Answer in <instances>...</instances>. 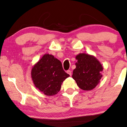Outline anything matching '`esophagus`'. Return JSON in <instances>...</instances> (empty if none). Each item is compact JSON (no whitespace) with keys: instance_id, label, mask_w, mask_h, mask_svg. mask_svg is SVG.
<instances>
[{"instance_id":"obj_1","label":"esophagus","mask_w":127,"mask_h":127,"mask_svg":"<svg viewBox=\"0 0 127 127\" xmlns=\"http://www.w3.org/2000/svg\"><path fill=\"white\" fill-rule=\"evenodd\" d=\"M66 73H67V74H69V75L70 76H71V75H72V72H71V70H67V71H66Z\"/></svg>"}]
</instances>
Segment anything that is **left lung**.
Listing matches in <instances>:
<instances>
[{"instance_id":"left-lung-1","label":"left lung","mask_w":127,"mask_h":127,"mask_svg":"<svg viewBox=\"0 0 127 127\" xmlns=\"http://www.w3.org/2000/svg\"><path fill=\"white\" fill-rule=\"evenodd\" d=\"M76 60L77 62L72 78L81 89H93L99 83L103 76V66L96 57L88 54H79L76 56Z\"/></svg>"}]
</instances>
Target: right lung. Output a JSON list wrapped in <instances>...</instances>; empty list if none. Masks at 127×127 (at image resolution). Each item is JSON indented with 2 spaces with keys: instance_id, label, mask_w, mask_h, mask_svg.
<instances>
[{
  "instance_id": "obj_1",
  "label": "right lung",
  "mask_w": 127,
  "mask_h": 127,
  "mask_svg": "<svg viewBox=\"0 0 127 127\" xmlns=\"http://www.w3.org/2000/svg\"><path fill=\"white\" fill-rule=\"evenodd\" d=\"M31 75L35 88L48 96L57 95L69 76L64 70L61 62L49 54H44L32 66Z\"/></svg>"
}]
</instances>
